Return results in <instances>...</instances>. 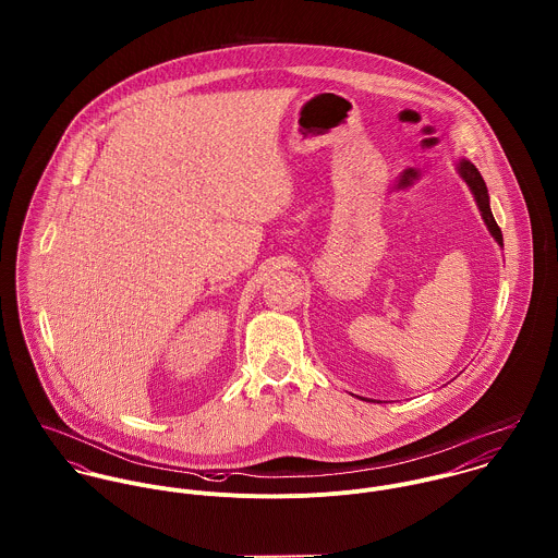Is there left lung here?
<instances>
[{
  "label": "left lung",
  "mask_w": 558,
  "mask_h": 558,
  "mask_svg": "<svg viewBox=\"0 0 558 558\" xmlns=\"http://www.w3.org/2000/svg\"><path fill=\"white\" fill-rule=\"evenodd\" d=\"M458 169H460V175H462V178H464V182L471 186V191H473V195H475V199H477L481 217H483V221H485V226H487L489 234L496 239L498 244H502V232H500V228H498V223L494 221V215H492V210H489V195H487V186H485V182H483V178H481L477 167H475L471 160H462Z\"/></svg>",
  "instance_id": "1"
}]
</instances>
